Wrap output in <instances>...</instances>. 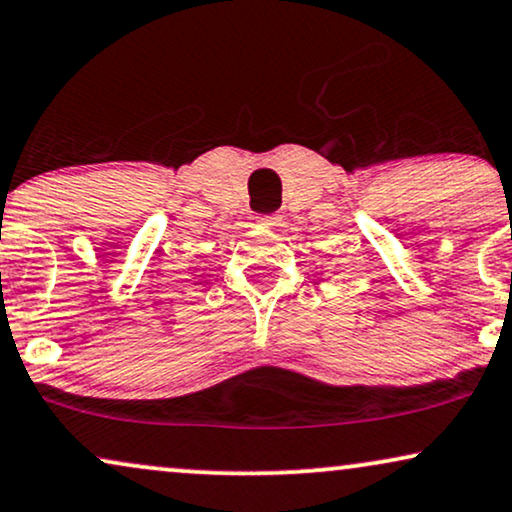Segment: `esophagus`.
Instances as JSON below:
<instances>
[{
	"label": "esophagus",
	"instance_id": "34e87169",
	"mask_svg": "<svg viewBox=\"0 0 512 512\" xmlns=\"http://www.w3.org/2000/svg\"><path fill=\"white\" fill-rule=\"evenodd\" d=\"M257 220H260L262 227H269V229L281 227V215H276V213H271V215H260V217H257Z\"/></svg>",
	"mask_w": 512,
	"mask_h": 512
}]
</instances>
